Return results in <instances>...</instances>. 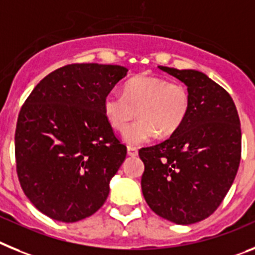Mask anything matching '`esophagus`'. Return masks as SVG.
I'll return each mask as SVG.
<instances>
[{
    "label": "esophagus",
    "mask_w": 255,
    "mask_h": 255,
    "mask_svg": "<svg viewBox=\"0 0 255 255\" xmlns=\"http://www.w3.org/2000/svg\"><path fill=\"white\" fill-rule=\"evenodd\" d=\"M127 154L129 155V156H137L138 151H137V149H136V147H133V146H128Z\"/></svg>",
    "instance_id": "obj_1"
}]
</instances>
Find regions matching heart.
I'll return each mask as SVG.
<instances>
[{
    "instance_id": "b5f03b06",
    "label": "heart",
    "mask_w": 255,
    "mask_h": 255,
    "mask_svg": "<svg viewBox=\"0 0 255 255\" xmlns=\"http://www.w3.org/2000/svg\"><path fill=\"white\" fill-rule=\"evenodd\" d=\"M103 110L110 126L118 130L125 129L138 113L141 118L123 132V141L141 145L158 133L172 134L183 125L190 110V95L178 82L136 75L126 82L123 94L110 91L105 95Z\"/></svg>"
}]
</instances>
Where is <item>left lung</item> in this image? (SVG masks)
<instances>
[{"instance_id":"1","label":"left lung","mask_w":255,"mask_h":255,"mask_svg":"<svg viewBox=\"0 0 255 255\" xmlns=\"http://www.w3.org/2000/svg\"><path fill=\"white\" fill-rule=\"evenodd\" d=\"M158 68L185 83L190 110L168 140L138 151L145 164L141 189L154 213L191 225L213 213L234 182L241 156L240 119L231 96L207 74Z\"/></svg>"}]
</instances>
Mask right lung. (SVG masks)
Segmentation results:
<instances>
[{
	"label": "right lung",
	"mask_w": 255,
	"mask_h": 255,
	"mask_svg": "<svg viewBox=\"0 0 255 255\" xmlns=\"http://www.w3.org/2000/svg\"><path fill=\"white\" fill-rule=\"evenodd\" d=\"M128 69L72 64L46 75L17 118V177L39 212L72 223L103 207L127 155L103 110L104 97Z\"/></svg>",
	"instance_id": "1"
}]
</instances>
